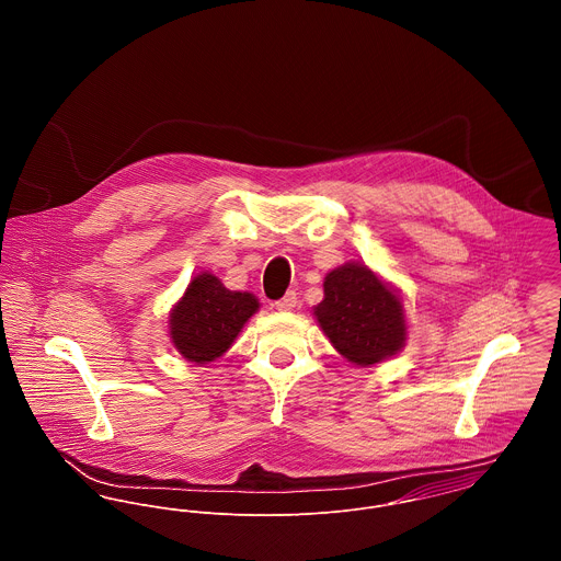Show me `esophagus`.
I'll use <instances>...</instances> for the list:
<instances>
[{
    "instance_id": "obj_1",
    "label": "esophagus",
    "mask_w": 561,
    "mask_h": 561,
    "mask_svg": "<svg viewBox=\"0 0 561 561\" xmlns=\"http://www.w3.org/2000/svg\"><path fill=\"white\" fill-rule=\"evenodd\" d=\"M296 302H298L296 294H294V291H287V294L276 302V309H278V311H283V313H289V311H294Z\"/></svg>"
}]
</instances>
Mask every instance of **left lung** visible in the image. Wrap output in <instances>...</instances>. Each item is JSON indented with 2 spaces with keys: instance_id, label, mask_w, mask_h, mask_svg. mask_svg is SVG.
I'll return each instance as SVG.
<instances>
[{
  "instance_id": "obj_1",
  "label": "left lung",
  "mask_w": 561,
  "mask_h": 561,
  "mask_svg": "<svg viewBox=\"0 0 561 561\" xmlns=\"http://www.w3.org/2000/svg\"><path fill=\"white\" fill-rule=\"evenodd\" d=\"M313 316L332 347L352 365L374 367L405 347L408 321L400 289L360 261H347L323 278Z\"/></svg>"
}]
</instances>
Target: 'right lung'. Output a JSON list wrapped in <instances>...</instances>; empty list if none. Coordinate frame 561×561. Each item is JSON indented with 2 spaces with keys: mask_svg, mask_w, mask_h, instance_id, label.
Here are the masks:
<instances>
[{
  "mask_svg": "<svg viewBox=\"0 0 561 561\" xmlns=\"http://www.w3.org/2000/svg\"><path fill=\"white\" fill-rule=\"evenodd\" d=\"M259 307L254 294L231 291L216 274L201 272L168 313L170 341L187 363H214L229 352Z\"/></svg>",
  "mask_w": 561,
  "mask_h": 561,
  "instance_id": "1",
  "label": "right lung"
}]
</instances>
